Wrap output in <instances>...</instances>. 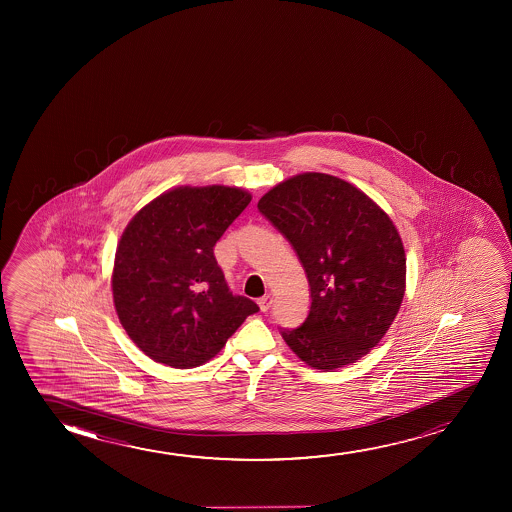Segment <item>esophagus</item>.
I'll return each mask as SVG.
<instances>
[{
	"label": "esophagus",
	"instance_id": "1",
	"mask_svg": "<svg viewBox=\"0 0 512 512\" xmlns=\"http://www.w3.org/2000/svg\"><path fill=\"white\" fill-rule=\"evenodd\" d=\"M271 304H273V297L267 294L264 297H260L259 299V308L260 311H267V309L271 308Z\"/></svg>",
	"mask_w": 512,
	"mask_h": 512
}]
</instances>
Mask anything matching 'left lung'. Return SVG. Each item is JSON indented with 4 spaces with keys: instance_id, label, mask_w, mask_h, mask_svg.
I'll return each instance as SVG.
<instances>
[{
    "instance_id": "left-lung-1",
    "label": "left lung",
    "mask_w": 512,
    "mask_h": 512,
    "mask_svg": "<svg viewBox=\"0 0 512 512\" xmlns=\"http://www.w3.org/2000/svg\"><path fill=\"white\" fill-rule=\"evenodd\" d=\"M259 211L294 246L311 308L281 336L302 362L334 371L367 355L390 329L406 292L397 227L362 190L325 173H302L260 197Z\"/></svg>"
}]
</instances>
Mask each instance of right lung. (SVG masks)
Segmentation results:
<instances>
[{
  "label": "right lung",
  "mask_w": 512,
  "mask_h": 512,
  "mask_svg": "<svg viewBox=\"0 0 512 512\" xmlns=\"http://www.w3.org/2000/svg\"><path fill=\"white\" fill-rule=\"evenodd\" d=\"M250 201L238 187H176L143 206L122 232L113 304L127 336L155 362L175 369L206 364L259 311L232 295L213 255Z\"/></svg>",
  "instance_id": "right-lung-1"
}]
</instances>
